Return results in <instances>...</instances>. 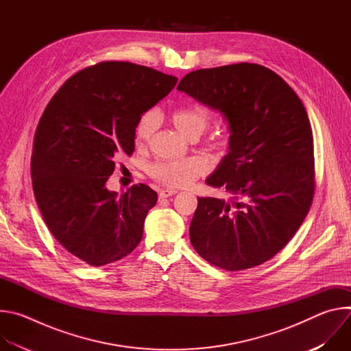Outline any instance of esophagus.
Listing matches in <instances>:
<instances>
[{
    "instance_id": "34e87169",
    "label": "esophagus",
    "mask_w": 351,
    "mask_h": 351,
    "mask_svg": "<svg viewBox=\"0 0 351 351\" xmlns=\"http://www.w3.org/2000/svg\"><path fill=\"white\" fill-rule=\"evenodd\" d=\"M176 193H178L176 189H161V190L158 191V197H160V198H168V197H171V195H173V194H176Z\"/></svg>"
}]
</instances>
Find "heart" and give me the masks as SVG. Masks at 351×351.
Listing matches in <instances>:
<instances>
[{
    "label": "heart",
    "mask_w": 351,
    "mask_h": 351,
    "mask_svg": "<svg viewBox=\"0 0 351 351\" xmlns=\"http://www.w3.org/2000/svg\"><path fill=\"white\" fill-rule=\"evenodd\" d=\"M169 119L172 125L187 138H197L202 134L210 119L206 108L199 106H186L171 112ZM158 128V115L154 111H148L141 115L136 125V144L144 147L152 140ZM208 162L203 157H189L182 160L160 161L149 168V175L156 180L173 187H184L191 184L198 176L207 173Z\"/></svg>",
    "instance_id": "obj_1"
}]
</instances>
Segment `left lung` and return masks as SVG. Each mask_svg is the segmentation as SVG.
<instances>
[{"label": "left lung", "mask_w": 351, "mask_h": 351, "mask_svg": "<svg viewBox=\"0 0 351 351\" xmlns=\"http://www.w3.org/2000/svg\"><path fill=\"white\" fill-rule=\"evenodd\" d=\"M178 90L228 122V154L206 179L230 202L198 197L190 243L210 264L241 271L289 243L314 195V144L307 111L271 69L233 64L187 73Z\"/></svg>", "instance_id": "obj_1"}]
</instances>
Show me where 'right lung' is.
I'll list each match as a JSON object with an SVG mask.
<instances>
[{
    "label": "right lung",
    "mask_w": 351,
    "mask_h": 351,
    "mask_svg": "<svg viewBox=\"0 0 351 351\" xmlns=\"http://www.w3.org/2000/svg\"><path fill=\"white\" fill-rule=\"evenodd\" d=\"M178 79L130 62H101L69 77L37 126L32 182L38 210L61 245L103 267L130 254L157 193L140 183L107 189L119 154L134 152L136 125Z\"/></svg>",
    "instance_id": "1"
}]
</instances>
